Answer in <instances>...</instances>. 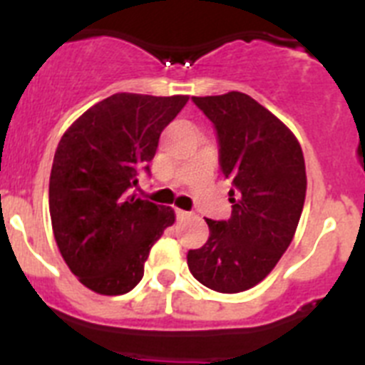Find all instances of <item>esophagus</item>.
I'll return each instance as SVG.
<instances>
[{"instance_id": "esophagus-1", "label": "esophagus", "mask_w": 365, "mask_h": 365, "mask_svg": "<svg viewBox=\"0 0 365 365\" xmlns=\"http://www.w3.org/2000/svg\"><path fill=\"white\" fill-rule=\"evenodd\" d=\"M175 215H177V219H179V221H185V219H188L190 215V212H185V210H179V208H177L175 210Z\"/></svg>"}]
</instances>
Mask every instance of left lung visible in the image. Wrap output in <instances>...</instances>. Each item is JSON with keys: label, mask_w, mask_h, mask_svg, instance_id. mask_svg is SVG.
Listing matches in <instances>:
<instances>
[{"label": "left lung", "mask_w": 365, "mask_h": 365, "mask_svg": "<svg viewBox=\"0 0 365 365\" xmlns=\"http://www.w3.org/2000/svg\"><path fill=\"white\" fill-rule=\"evenodd\" d=\"M192 100L214 124L219 166L232 179V215L206 219L210 235L188 250V269L212 291L243 292L267 278L294 237L305 160L291 130L252 96L232 91Z\"/></svg>", "instance_id": "left-lung-1"}]
</instances>
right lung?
<instances>
[{"instance_id": "obj_1", "label": "right lung", "mask_w": 365, "mask_h": 365, "mask_svg": "<svg viewBox=\"0 0 365 365\" xmlns=\"http://www.w3.org/2000/svg\"><path fill=\"white\" fill-rule=\"evenodd\" d=\"M186 102L117 93L87 109L58 144L49 180L54 240L71 272L98 294L130 292L153 243L175 221L170 206L137 197L133 188Z\"/></svg>"}]
</instances>
